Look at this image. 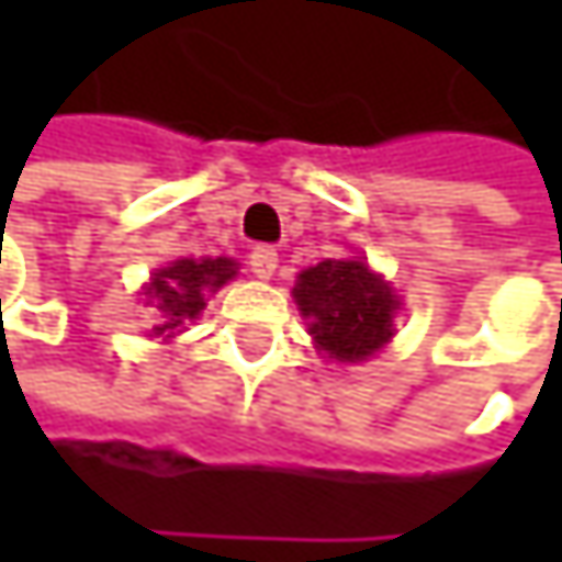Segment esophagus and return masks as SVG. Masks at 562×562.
<instances>
[{
    "mask_svg": "<svg viewBox=\"0 0 562 562\" xmlns=\"http://www.w3.org/2000/svg\"><path fill=\"white\" fill-rule=\"evenodd\" d=\"M277 267H280V254L273 247H254L250 250V270H254V277L270 280L277 273Z\"/></svg>",
    "mask_w": 562,
    "mask_h": 562,
    "instance_id": "1",
    "label": "esophagus"
}]
</instances>
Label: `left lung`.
<instances>
[{"instance_id": "8db88e82", "label": "left lung", "mask_w": 562, "mask_h": 562, "mask_svg": "<svg viewBox=\"0 0 562 562\" xmlns=\"http://www.w3.org/2000/svg\"><path fill=\"white\" fill-rule=\"evenodd\" d=\"M292 295L312 318L315 345L335 361H364L391 341L400 302L364 260H322L299 273Z\"/></svg>"}]
</instances>
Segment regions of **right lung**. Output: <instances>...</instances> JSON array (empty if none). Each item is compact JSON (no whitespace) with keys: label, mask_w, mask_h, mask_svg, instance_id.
Masks as SVG:
<instances>
[{"label":"right lung","mask_w":562,"mask_h":562,"mask_svg":"<svg viewBox=\"0 0 562 562\" xmlns=\"http://www.w3.org/2000/svg\"><path fill=\"white\" fill-rule=\"evenodd\" d=\"M234 273H237V263L227 257L175 260L171 267L159 270L153 285H149V302L162 322V325H156V335H166V331L175 335V328H181L184 322H191L204 308L207 292L221 289Z\"/></svg>","instance_id":"1"}]
</instances>
